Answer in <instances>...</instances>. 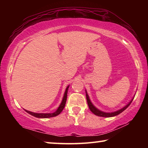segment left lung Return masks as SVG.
<instances>
[{"mask_svg": "<svg viewBox=\"0 0 148 148\" xmlns=\"http://www.w3.org/2000/svg\"><path fill=\"white\" fill-rule=\"evenodd\" d=\"M86 92L87 102V104H88V106H89V108L90 110H91V111L95 115H96V116H100V117H111L116 116H117V115H119V114H121V112H123L124 110H126L127 108L129 106V105L131 104L132 101H133L134 97L135 96V95H134V96L133 97V98H132L131 100V101H130L127 105H125L124 107H123L122 108L119 109L118 110H117V111L112 112H103V111H101V110H100L99 109L95 107L94 105L92 104V103L91 101V100H90V99H89V97L88 94H87L86 90Z\"/></svg>", "mask_w": 148, "mask_h": 148, "instance_id": "1", "label": "left lung"}]
</instances>
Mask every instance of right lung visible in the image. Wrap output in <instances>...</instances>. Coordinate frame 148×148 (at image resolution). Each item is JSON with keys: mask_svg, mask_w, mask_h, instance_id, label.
Returning <instances> with one entry per match:
<instances>
[{"mask_svg": "<svg viewBox=\"0 0 148 148\" xmlns=\"http://www.w3.org/2000/svg\"><path fill=\"white\" fill-rule=\"evenodd\" d=\"M70 86H67L66 88V90H65L64 93L63 95V97H62V101L60 104L59 106L58 107V108L57 109L56 112H53V113H35V112H32L28 111V110H24L25 112H27V113L31 114V116L38 117V118H49V117H56L57 116H58L59 114H61V112L62 111V110L64 109V108L65 106V104H66V98H67V92H68V89Z\"/></svg>", "mask_w": 148, "mask_h": 148, "instance_id": "add662e5", "label": "right lung"}]
</instances>
